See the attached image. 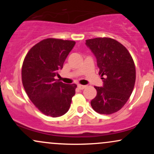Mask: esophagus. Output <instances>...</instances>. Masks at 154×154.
I'll use <instances>...</instances> for the list:
<instances>
[{
  "label": "esophagus",
  "instance_id": "34e87169",
  "mask_svg": "<svg viewBox=\"0 0 154 154\" xmlns=\"http://www.w3.org/2000/svg\"><path fill=\"white\" fill-rule=\"evenodd\" d=\"M86 88V85H78V88L79 90H83Z\"/></svg>",
  "mask_w": 154,
  "mask_h": 154
}]
</instances>
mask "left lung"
<instances>
[{"mask_svg":"<svg viewBox=\"0 0 154 154\" xmlns=\"http://www.w3.org/2000/svg\"><path fill=\"white\" fill-rule=\"evenodd\" d=\"M97 59L103 87H96L91 100L93 110L100 114L117 112L127 103L135 86V66L131 55L122 44L110 38L86 40Z\"/></svg>","mask_w":154,"mask_h":154,"instance_id":"8db88e82","label":"left lung"}]
</instances>
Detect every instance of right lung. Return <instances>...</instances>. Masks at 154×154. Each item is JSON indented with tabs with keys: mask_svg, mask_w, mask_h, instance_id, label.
I'll return each mask as SVG.
<instances>
[{
	"mask_svg": "<svg viewBox=\"0 0 154 154\" xmlns=\"http://www.w3.org/2000/svg\"><path fill=\"white\" fill-rule=\"evenodd\" d=\"M75 42L47 38L32 47L22 68V84L28 97L43 114L58 117L69 109L77 85L55 79Z\"/></svg>",
	"mask_w": 154,
	"mask_h": 154,
	"instance_id": "obj_1",
	"label": "right lung"
}]
</instances>
